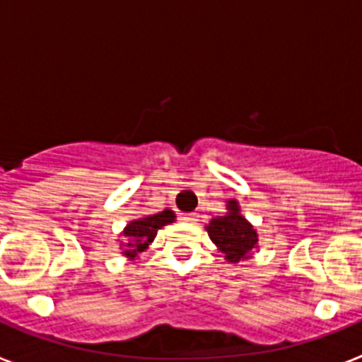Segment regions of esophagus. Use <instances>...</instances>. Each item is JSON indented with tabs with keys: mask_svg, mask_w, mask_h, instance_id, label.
<instances>
[{
	"mask_svg": "<svg viewBox=\"0 0 362 362\" xmlns=\"http://www.w3.org/2000/svg\"><path fill=\"white\" fill-rule=\"evenodd\" d=\"M183 219L187 221V223H192V225H194V223H197V221H199V217H197L196 214H187V216H185Z\"/></svg>",
	"mask_w": 362,
	"mask_h": 362,
	"instance_id": "34e87169",
	"label": "esophagus"
}]
</instances>
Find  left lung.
I'll return each mask as SVG.
<instances>
[{"instance_id":"1","label":"left lung","mask_w":362,"mask_h":362,"mask_svg":"<svg viewBox=\"0 0 362 362\" xmlns=\"http://www.w3.org/2000/svg\"><path fill=\"white\" fill-rule=\"evenodd\" d=\"M228 210L226 216H217L212 219L206 226V232L230 263H239L250 257L254 246L257 245V233L239 214L235 201H228Z\"/></svg>"}]
</instances>
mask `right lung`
<instances>
[{"instance_id": "obj_1", "label": "right lung", "mask_w": 362, "mask_h": 362, "mask_svg": "<svg viewBox=\"0 0 362 362\" xmlns=\"http://www.w3.org/2000/svg\"><path fill=\"white\" fill-rule=\"evenodd\" d=\"M174 217L175 216L172 210H163V212L153 214V216L130 221V225H127V228H124L127 245H124L123 254L127 257H136L137 254H141L146 246H148V243L153 241L158 230L161 226L172 223Z\"/></svg>"}]
</instances>
